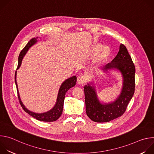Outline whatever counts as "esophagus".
Wrapping results in <instances>:
<instances>
[{
	"instance_id": "34e87169",
	"label": "esophagus",
	"mask_w": 154,
	"mask_h": 154,
	"mask_svg": "<svg viewBox=\"0 0 154 154\" xmlns=\"http://www.w3.org/2000/svg\"><path fill=\"white\" fill-rule=\"evenodd\" d=\"M86 81V78L84 75H81L77 77V83L79 85H83Z\"/></svg>"
}]
</instances>
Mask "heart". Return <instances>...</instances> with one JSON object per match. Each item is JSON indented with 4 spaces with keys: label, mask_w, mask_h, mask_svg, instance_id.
<instances>
[{
    "label": "heart",
    "mask_w": 154,
    "mask_h": 154,
    "mask_svg": "<svg viewBox=\"0 0 154 154\" xmlns=\"http://www.w3.org/2000/svg\"><path fill=\"white\" fill-rule=\"evenodd\" d=\"M90 56H94L92 63L96 67L105 64L111 55V49L106 46H100L99 45L93 46L88 51Z\"/></svg>",
    "instance_id": "1"
}]
</instances>
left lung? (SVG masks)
I'll list each match as a JSON object with an SVG mask.
<instances>
[{"label": "left lung", "mask_w": 154, "mask_h": 154, "mask_svg": "<svg viewBox=\"0 0 154 154\" xmlns=\"http://www.w3.org/2000/svg\"><path fill=\"white\" fill-rule=\"evenodd\" d=\"M110 71L120 73L122 79L121 93L115 100L109 102L100 100L94 80L84 86L86 115L94 122H107L121 116L134 96L135 68L127 48L122 44L119 46L116 57L102 68L104 74ZM96 78L99 77L96 76Z\"/></svg>", "instance_id": "left-lung-1"}]
</instances>
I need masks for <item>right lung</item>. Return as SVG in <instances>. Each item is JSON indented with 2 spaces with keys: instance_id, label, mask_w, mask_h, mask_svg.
Wrapping results in <instances>:
<instances>
[{
  "instance_id": "right-lung-1",
  "label": "right lung",
  "mask_w": 154,
  "mask_h": 154,
  "mask_svg": "<svg viewBox=\"0 0 154 154\" xmlns=\"http://www.w3.org/2000/svg\"><path fill=\"white\" fill-rule=\"evenodd\" d=\"M38 38H39L36 37V38H33L31 39L29 41V42L27 44V45L25 46V48L23 49V51L20 52L19 58H18V65H17V70L18 69H19V68L20 67L21 64H22V61H23L24 57L26 55V54H27V52H28L29 49L32 46L35 45V44H36L38 41H39V40H37ZM16 75H17V71H16V72H15L14 80H15V83L16 85L19 100L21 106L23 107L24 110L26 113L29 114L30 116H32L34 118L36 119L37 120H39L41 121H44V122L55 121L60 117V116L61 115L62 112H63L64 100L66 93V92L70 88H71L74 87L75 85L76 82H77V77L75 75L71 77H69L67 79H66L61 83V86H60L57 100H56V102H55V104L54 105V106L50 109V110H49L48 112L38 113H35V112L29 110V109H27L26 107V106L24 105L23 102H22L20 97L19 90H18V86H17V81H16Z\"/></svg>"
}]
</instances>
